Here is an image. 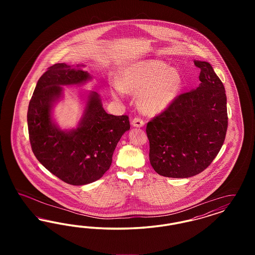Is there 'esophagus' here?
I'll use <instances>...</instances> for the list:
<instances>
[{"mask_svg": "<svg viewBox=\"0 0 255 255\" xmlns=\"http://www.w3.org/2000/svg\"><path fill=\"white\" fill-rule=\"evenodd\" d=\"M132 125H133V127L140 128V127H143L144 122L141 119H139V118H134L133 121H132Z\"/></svg>", "mask_w": 255, "mask_h": 255, "instance_id": "1", "label": "esophagus"}]
</instances>
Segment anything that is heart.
<instances>
[{
	"instance_id": "b5f03b06",
	"label": "heart",
	"mask_w": 255,
	"mask_h": 255,
	"mask_svg": "<svg viewBox=\"0 0 255 255\" xmlns=\"http://www.w3.org/2000/svg\"><path fill=\"white\" fill-rule=\"evenodd\" d=\"M182 89L180 72L160 60L139 61L127 66L115 82L112 95L122 98L125 92L138 93L137 105L148 115H157L170 107Z\"/></svg>"
}]
</instances>
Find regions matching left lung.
<instances>
[{"label": "left lung", "instance_id": "left-lung-1", "mask_svg": "<svg viewBox=\"0 0 255 255\" xmlns=\"http://www.w3.org/2000/svg\"><path fill=\"white\" fill-rule=\"evenodd\" d=\"M199 87L184 93L147 123L149 158L154 170L168 178H189L203 172L218 155L228 129L225 87L208 62Z\"/></svg>", "mask_w": 255, "mask_h": 255}]
</instances>
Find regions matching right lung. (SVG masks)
<instances>
[{"label":"right lung","instance_id":"add662e5","mask_svg":"<svg viewBox=\"0 0 255 255\" xmlns=\"http://www.w3.org/2000/svg\"><path fill=\"white\" fill-rule=\"evenodd\" d=\"M84 65L58 63L38 80L27 110L31 149L41 164L63 182L84 185L109 170L122 134L130 129L127 116H113L102 107L96 92L87 95L85 109L76 128L62 130L52 109L63 95L62 86L82 85L92 79Z\"/></svg>","mask_w":255,"mask_h":255}]
</instances>
